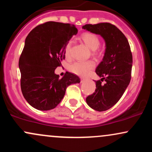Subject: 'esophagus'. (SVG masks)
<instances>
[{
	"mask_svg": "<svg viewBox=\"0 0 152 152\" xmlns=\"http://www.w3.org/2000/svg\"><path fill=\"white\" fill-rule=\"evenodd\" d=\"M85 81V78H81V82L82 83L83 81Z\"/></svg>",
	"mask_w": 152,
	"mask_h": 152,
	"instance_id": "1",
	"label": "esophagus"
}]
</instances>
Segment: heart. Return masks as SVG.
Instances as JSON below:
<instances>
[{
    "mask_svg": "<svg viewBox=\"0 0 152 152\" xmlns=\"http://www.w3.org/2000/svg\"><path fill=\"white\" fill-rule=\"evenodd\" d=\"M81 38L83 43L86 45L88 48L93 50V53L98 55L100 53V50L98 49L100 45V38L97 35L93 33L87 32L81 35ZM71 42L69 41L66 44L65 47V56L67 58L71 57ZM95 67V64L92 61H76L69 66V71L73 74L78 75V76H84L88 75Z\"/></svg>",
    "mask_w": 152,
    "mask_h": 152,
    "instance_id": "1",
    "label": "heart"
}]
</instances>
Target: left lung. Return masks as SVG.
Returning <instances> with one entry per match:
<instances>
[{"mask_svg": "<svg viewBox=\"0 0 152 152\" xmlns=\"http://www.w3.org/2000/svg\"><path fill=\"white\" fill-rule=\"evenodd\" d=\"M83 29L104 38L106 51L96 69L102 78L96 82L95 92L86 97V103L98 111L109 109L118 102L132 78V53L128 40L116 26L110 23L86 24ZM104 80V85L102 81Z\"/></svg>", "mask_w": 152, "mask_h": 152, "instance_id": "left-lung-1", "label": "left lung"}]
</instances>
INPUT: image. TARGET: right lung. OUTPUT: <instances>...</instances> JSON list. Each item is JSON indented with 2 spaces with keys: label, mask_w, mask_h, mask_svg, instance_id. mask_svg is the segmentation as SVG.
Listing matches in <instances>:
<instances>
[{
  "label": "right lung",
  "mask_w": 152,
  "mask_h": 152,
  "mask_svg": "<svg viewBox=\"0 0 152 152\" xmlns=\"http://www.w3.org/2000/svg\"><path fill=\"white\" fill-rule=\"evenodd\" d=\"M78 30L72 24L48 21L29 33L20 58V88L31 106L41 111L53 109L61 102L66 88L80 78L66 71L62 78L54 73L65 58V47Z\"/></svg>",
  "instance_id": "1"
}]
</instances>
